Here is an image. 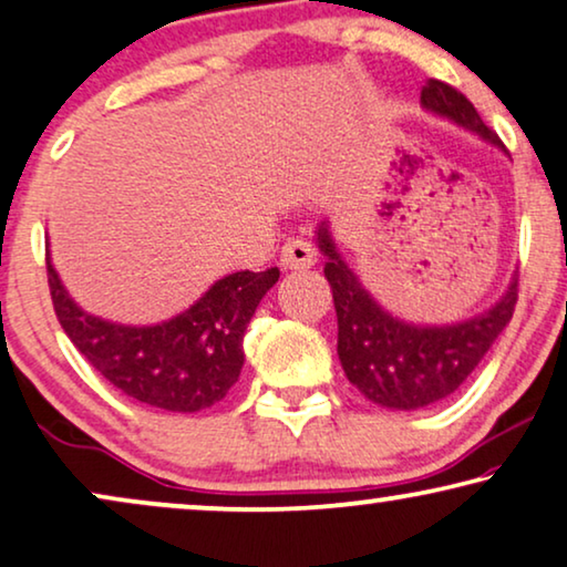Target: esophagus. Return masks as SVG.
I'll return each instance as SVG.
<instances>
[{"label": "esophagus", "instance_id": "1", "mask_svg": "<svg viewBox=\"0 0 567 567\" xmlns=\"http://www.w3.org/2000/svg\"><path fill=\"white\" fill-rule=\"evenodd\" d=\"M282 269H308L316 265V249L302 238H290L280 251Z\"/></svg>", "mask_w": 567, "mask_h": 567}]
</instances>
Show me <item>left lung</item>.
Masks as SVG:
<instances>
[{
	"instance_id": "obj_1",
	"label": "left lung",
	"mask_w": 567,
	"mask_h": 567,
	"mask_svg": "<svg viewBox=\"0 0 567 567\" xmlns=\"http://www.w3.org/2000/svg\"><path fill=\"white\" fill-rule=\"evenodd\" d=\"M421 105L473 131L501 148L498 135L481 121L465 94L429 79ZM323 275L331 285L339 321V360L347 378L364 398L382 409L416 411L450 398L470 378L477 362L512 321L519 300V280L485 313L452 326H413L380 308L347 261L339 257L329 226H318Z\"/></svg>"
}]
</instances>
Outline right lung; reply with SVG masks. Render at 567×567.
<instances>
[{
	"instance_id": "right-lung-1",
	"label": "right lung",
	"mask_w": 567,
	"mask_h": 567,
	"mask_svg": "<svg viewBox=\"0 0 567 567\" xmlns=\"http://www.w3.org/2000/svg\"><path fill=\"white\" fill-rule=\"evenodd\" d=\"M55 318L86 362L133 401L172 413L210 409L244 367V331L280 269L234 272L185 313L156 326L110 323L69 298L45 254Z\"/></svg>"
}]
</instances>
